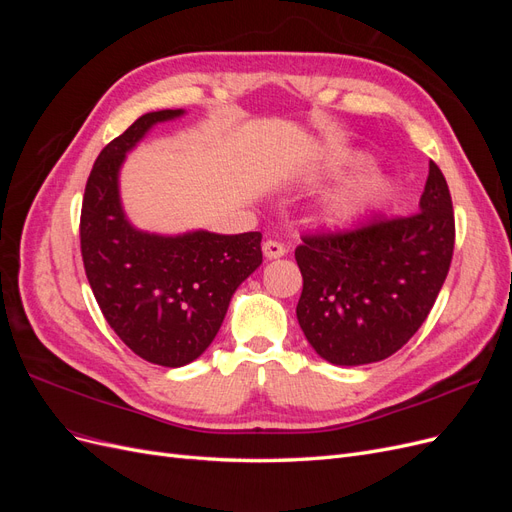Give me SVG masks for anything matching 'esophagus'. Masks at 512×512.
Returning <instances> with one entry per match:
<instances>
[{
  "label": "esophagus",
  "instance_id": "esophagus-1",
  "mask_svg": "<svg viewBox=\"0 0 512 512\" xmlns=\"http://www.w3.org/2000/svg\"><path fill=\"white\" fill-rule=\"evenodd\" d=\"M262 254H265V258H269V260L282 258V256L286 254V247H284V243H280V241L269 239V241L262 243Z\"/></svg>",
  "mask_w": 512,
  "mask_h": 512
}]
</instances>
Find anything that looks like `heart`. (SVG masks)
Masks as SVG:
<instances>
[{"mask_svg": "<svg viewBox=\"0 0 512 512\" xmlns=\"http://www.w3.org/2000/svg\"><path fill=\"white\" fill-rule=\"evenodd\" d=\"M365 158L356 160V164H365ZM391 192V181L374 175L361 181L359 185H354L350 190H344L342 194H337L329 200L327 209H324V215L333 226H350L363 220L369 211H374L382 200L389 196Z\"/></svg>", "mask_w": 512, "mask_h": 512, "instance_id": "heart-1", "label": "heart"}]
</instances>
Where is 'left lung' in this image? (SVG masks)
Here are the masks:
<instances>
[{
  "instance_id": "left-lung-1",
  "label": "left lung",
  "mask_w": 512,
  "mask_h": 512,
  "mask_svg": "<svg viewBox=\"0 0 512 512\" xmlns=\"http://www.w3.org/2000/svg\"><path fill=\"white\" fill-rule=\"evenodd\" d=\"M453 247V200L436 162H429L414 215H376L350 230L305 235L294 258L303 275L297 318L307 342L333 365L395 354L429 316Z\"/></svg>"
}]
</instances>
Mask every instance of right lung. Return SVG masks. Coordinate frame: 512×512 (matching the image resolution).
Masks as SVG:
<instances>
[{"label":"right lung","mask_w":512,"mask_h":512,"mask_svg":"<svg viewBox=\"0 0 512 512\" xmlns=\"http://www.w3.org/2000/svg\"><path fill=\"white\" fill-rule=\"evenodd\" d=\"M183 113H147L108 143L91 168L81 209L83 265L106 322L134 354L162 367L188 365L209 348L232 294L262 262L260 232L166 237L134 228L123 213L126 153L156 123Z\"/></svg>","instance_id":"1"}]
</instances>
